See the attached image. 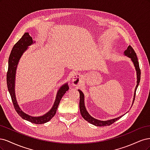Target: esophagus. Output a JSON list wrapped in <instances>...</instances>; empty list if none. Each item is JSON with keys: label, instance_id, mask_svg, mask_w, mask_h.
Listing matches in <instances>:
<instances>
[{"label": "esophagus", "instance_id": "34e87169", "mask_svg": "<svg viewBox=\"0 0 150 150\" xmlns=\"http://www.w3.org/2000/svg\"><path fill=\"white\" fill-rule=\"evenodd\" d=\"M82 81V78H81V76L79 74H76L74 75L73 78H72V81H73V85L74 86H79Z\"/></svg>", "mask_w": 150, "mask_h": 150}]
</instances>
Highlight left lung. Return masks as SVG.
I'll list each match as a JSON object with an SVG mask.
<instances>
[{"mask_svg": "<svg viewBox=\"0 0 150 150\" xmlns=\"http://www.w3.org/2000/svg\"><path fill=\"white\" fill-rule=\"evenodd\" d=\"M125 54L126 56H128L131 59V60L133 62L134 65L135 66L136 70H137V85L136 86L135 91H134V99H133V102L134 101V99H135V96H136V91H137V89L138 86L139 85V83L140 82V77H141V70L139 69V62L138 61V57L137 56V54H136L135 51H134L133 48L131 47V46H129L127 48V49L125 51ZM80 93V101H79V108H80V112H81V115H82L83 118L88 121L89 123L92 124L93 125L97 126H110L112 125V123H114L115 122H116L117 120H119L120 118L123 116H121L118 117H116V118L110 120H108V121H100V120H98L94 118V117L91 116L88 111H86V109L84 106V94L83 92L81 91V90H78Z\"/></svg>", "mask_w": 150, "mask_h": 150, "instance_id": "1", "label": "left lung"}]
</instances>
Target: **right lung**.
I'll return each instance as SVG.
<instances>
[{
    "instance_id": "right-lung-1",
    "label": "right lung",
    "mask_w": 150,
    "mask_h": 150,
    "mask_svg": "<svg viewBox=\"0 0 150 150\" xmlns=\"http://www.w3.org/2000/svg\"><path fill=\"white\" fill-rule=\"evenodd\" d=\"M33 43V38L29 35L28 33H25L22 37L17 41L16 44L13 46L11 52L10 54L9 58H8V71L7 72V84L8 90L9 91L11 97L12 99V101L13 103V107H14L16 111L19 114V115L22 119L28 120L33 123L35 124H43L45 122H48L50 120L56 115L57 107L59 104L62 96L69 89L67 84L63 85L62 87L58 91L55 102H54V106L52 109L46 115L39 117H33L30 116L28 115L25 114L22 112L20 108L19 107L16 101L15 96V76H16V71L17 69V66L18 62L19 61L22 54L25 51L28 46Z\"/></svg>"
}]
</instances>
